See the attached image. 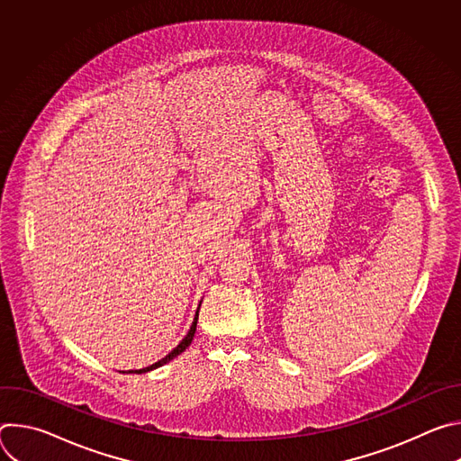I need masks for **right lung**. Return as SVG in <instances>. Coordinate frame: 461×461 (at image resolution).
Instances as JSON below:
<instances>
[{"mask_svg":"<svg viewBox=\"0 0 461 461\" xmlns=\"http://www.w3.org/2000/svg\"><path fill=\"white\" fill-rule=\"evenodd\" d=\"M196 321H199V310H196V315H194V319H193V322H191V328H189V332L185 334V338L166 356V357H162L160 361H157V363H153L151 366H146V368H140V370H135L137 374H142V372H149V370H155V368H158V366H162V365H166V363H169L171 359H175L176 356H180L189 345H191V341H193V336H194V332H196Z\"/></svg>","mask_w":461,"mask_h":461,"instance_id":"obj_1","label":"right lung"}]
</instances>
